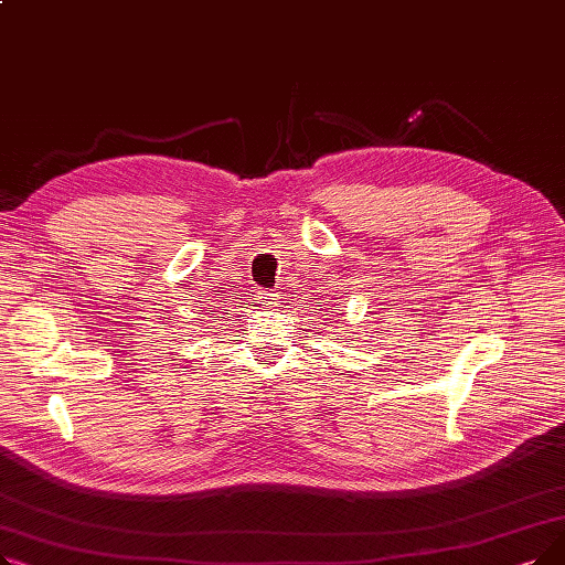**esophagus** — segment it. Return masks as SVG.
<instances>
[{
	"label": "esophagus",
	"instance_id": "34e87169",
	"mask_svg": "<svg viewBox=\"0 0 565 565\" xmlns=\"http://www.w3.org/2000/svg\"><path fill=\"white\" fill-rule=\"evenodd\" d=\"M258 300H260V305H265V307H275L279 298H277L275 292H267V290H263V292H258Z\"/></svg>",
	"mask_w": 565,
	"mask_h": 565
}]
</instances>
